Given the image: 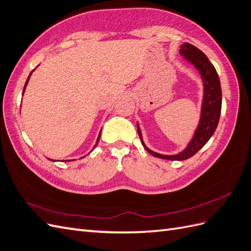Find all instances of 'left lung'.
Wrapping results in <instances>:
<instances>
[{
  "label": "left lung",
  "instance_id": "8db88e82",
  "mask_svg": "<svg viewBox=\"0 0 251 251\" xmlns=\"http://www.w3.org/2000/svg\"><path fill=\"white\" fill-rule=\"evenodd\" d=\"M180 54L186 62H188L190 65L195 67L199 75H201L203 83V98L200 120L188 144L182 151L176 154H161L155 152L145 145L140 124L139 122H137L138 132L142 145L150 154L169 161H184L196 154L209 141L216 131L222 108V89L220 78L216 68L209 62L208 58L199 48L189 44V43H184L180 46Z\"/></svg>",
  "mask_w": 251,
  "mask_h": 251
}]
</instances>
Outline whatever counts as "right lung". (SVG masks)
<instances>
[{
  "label": "right lung",
  "instance_id": "obj_1",
  "mask_svg": "<svg viewBox=\"0 0 251 251\" xmlns=\"http://www.w3.org/2000/svg\"><path fill=\"white\" fill-rule=\"evenodd\" d=\"M35 70V68L31 71V73H30V75H28V77H27V81H26V83H25V86H24V89H23V95H24V92H25V89H26V86H27V84H28V81H29V78H30V75H32V73H33V71ZM101 131H102V129L101 130H100V133H99V135H98V139H97V142H96V144H95V146L94 147H92V149H91V151H92V150H94L96 147H97V145H98V143H99V141H100V138H101ZM90 151V152H91ZM89 152V153H90ZM86 155H87V154H86ZM86 155H84V156H82L81 157V159H83V157H85ZM48 160H50V161H52V162H56V161H54V160H51V159H48ZM69 161H75V160H64L63 162H69Z\"/></svg>",
  "mask_w": 251,
  "mask_h": 251
}]
</instances>
